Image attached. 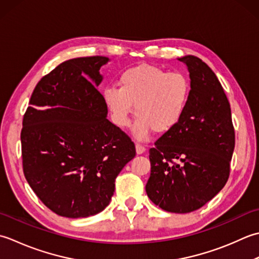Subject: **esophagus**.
<instances>
[{
  "label": "esophagus",
  "mask_w": 259,
  "mask_h": 259,
  "mask_svg": "<svg viewBox=\"0 0 259 259\" xmlns=\"http://www.w3.org/2000/svg\"><path fill=\"white\" fill-rule=\"evenodd\" d=\"M135 147H136V153H137V154H143V153L146 150L145 146H143L142 144H139V143H136Z\"/></svg>",
  "instance_id": "34e87169"
}]
</instances>
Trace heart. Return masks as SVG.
<instances>
[{
  "label": "heart",
  "instance_id": "obj_1",
  "mask_svg": "<svg viewBox=\"0 0 259 259\" xmlns=\"http://www.w3.org/2000/svg\"><path fill=\"white\" fill-rule=\"evenodd\" d=\"M119 88L107 87L103 96L119 127L130 125L131 115L139 116L134 134L143 140L154 131L165 133L180 122L191 96V81L181 71L152 65L127 69L119 78Z\"/></svg>",
  "mask_w": 259,
  "mask_h": 259
}]
</instances>
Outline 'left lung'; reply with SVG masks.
Returning <instances> with one entry per match:
<instances>
[{"label": "left lung", "mask_w": 259, "mask_h": 259, "mask_svg": "<svg viewBox=\"0 0 259 259\" xmlns=\"http://www.w3.org/2000/svg\"><path fill=\"white\" fill-rule=\"evenodd\" d=\"M191 79L183 117L150 149L147 197L167 212L187 213L210 201L228 181L235 149L231 109L214 72L194 56L179 58Z\"/></svg>", "instance_id": "obj_1"}]
</instances>
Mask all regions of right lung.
<instances>
[{"label":"right lung","mask_w":259,"mask_h":259,"mask_svg":"<svg viewBox=\"0 0 259 259\" xmlns=\"http://www.w3.org/2000/svg\"><path fill=\"white\" fill-rule=\"evenodd\" d=\"M107 57L75 58L41 78L21 131L24 177L42 203L67 218L107 207L115 179L136 154L130 136L106 118L97 91Z\"/></svg>","instance_id":"1"}]
</instances>
